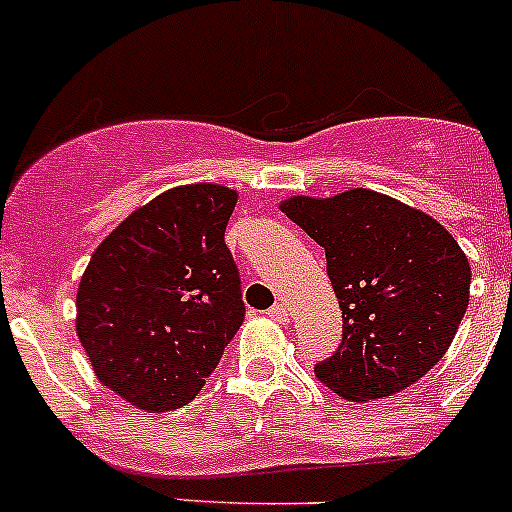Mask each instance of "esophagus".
<instances>
[{"label": "esophagus", "instance_id": "obj_1", "mask_svg": "<svg viewBox=\"0 0 512 512\" xmlns=\"http://www.w3.org/2000/svg\"><path fill=\"white\" fill-rule=\"evenodd\" d=\"M267 314H270V317L275 319V322H287V319H289V312H287V307H285V304H280V302H277V304H272V307L267 309Z\"/></svg>", "mask_w": 512, "mask_h": 512}]
</instances>
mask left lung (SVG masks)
Wrapping results in <instances>:
<instances>
[{"label": "left lung", "instance_id": "left-lung-1", "mask_svg": "<svg viewBox=\"0 0 512 512\" xmlns=\"http://www.w3.org/2000/svg\"><path fill=\"white\" fill-rule=\"evenodd\" d=\"M282 213L324 247L342 344L314 376L349 401L399 394L441 361L468 309L471 265L451 232L389 195H294Z\"/></svg>", "mask_w": 512, "mask_h": 512}]
</instances>
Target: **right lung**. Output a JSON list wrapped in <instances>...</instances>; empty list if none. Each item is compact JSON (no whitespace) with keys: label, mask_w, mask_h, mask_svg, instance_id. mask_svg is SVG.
<instances>
[{"label":"right lung","mask_w":512,"mask_h":512,"mask_svg":"<svg viewBox=\"0 0 512 512\" xmlns=\"http://www.w3.org/2000/svg\"><path fill=\"white\" fill-rule=\"evenodd\" d=\"M237 193L198 183L128 215L91 257L76 334L98 381L143 411L190 404L245 319L225 245Z\"/></svg>","instance_id":"add662e5"}]
</instances>
